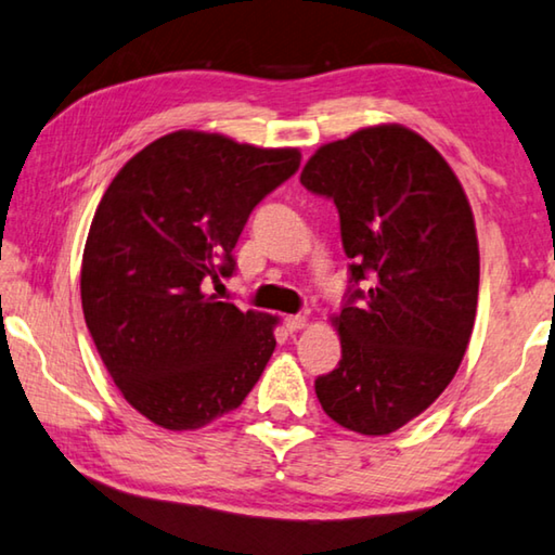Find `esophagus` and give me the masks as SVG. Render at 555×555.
<instances>
[{"mask_svg": "<svg viewBox=\"0 0 555 555\" xmlns=\"http://www.w3.org/2000/svg\"><path fill=\"white\" fill-rule=\"evenodd\" d=\"M306 323H309V319H306V315H301V313H296V315H286V319H284V325H286V331H288V333L301 331Z\"/></svg>", "mask_w": 555, "mask_h": 555, "instance_id": "1", "label": "esophagus"}]
</instances>
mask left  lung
I'll use <instances>...</instances> for the list:
<instances>
[{
	"label": "left lung",
	"instance_id": "obj_1",
	"mask_svg": "<svg viewBox=\"0 0 555 555\" xmlns=\"http://www.w3.org/2000/svg\"><path fill=\"white\" fill-rule=\"evenodd\" d=\"M301 184L333 199L350 259L343 356L315 395L346 429L390 435L444 392L467 350L479 294L472 207L444 157L402 126L323 145Z\"/></svg>",
	"mask_w": 555,
	"mask_h": 555
}]
</instances>
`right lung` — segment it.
<instances>
[{"mask_svg":"<svg viewBox=\"0 0 555 555\" xmlns=\"http://www.w3.org/2000/svg\"><path fill=\"white\" fill-rule=\"evenodd\" d=\"M301 165L197 130L143 147L105 190L88 232L81 304L116 388L165 429L236 410L274 353V315L217 301L254 207Z\"/></svg>","mask_w":555,"mask_h":555,"instance_id":"add662e5","label":"right lung"}]
</instances>
